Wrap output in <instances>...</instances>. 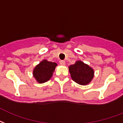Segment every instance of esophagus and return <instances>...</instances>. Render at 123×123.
<instances>
[{
	"mask_svg": "<svg viewBox=\"0 0 123 123\" xmlns=\"http://www.w3.org/2000/svg\"><path fill=\"white\" fill-rule=\"evenodd\" d=\"M60 64L62 66H64L65 65V61L62 60V61H60Z\"/></svg>",
	"mask_w": 123,
	"mask_h": 123,
	"instance_id": "1",
	"label": "esophagus"
}]
</instances>
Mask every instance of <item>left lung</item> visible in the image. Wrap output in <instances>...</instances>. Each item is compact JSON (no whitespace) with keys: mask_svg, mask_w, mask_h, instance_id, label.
<instances>
[{"mask_svg":"<svg viewBox=\"0 0 123 123\" xmlns=\"http://www.w3.org/2000/svg\"><path fill=\"white\" fill-rule=\"evenodd\" d=\"M72 79L80 85H86L93 77L94 72L92 68L81 61H77L69 67Z\"/></svg>","mask_w":123,"mask_h":123,"instance_id":"1","label":"left lung"}]
</instances>
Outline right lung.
I'll list each match as a JSON object with an SVG mask.
<instances>
[{
	"label": "right lung",
	"instance_id": "obj_1",
	"mask_svg": "<svg viewBox=\"0 0 123 123\" xmlns=\"http://www.w3.org/2000/svg\"><path fill=\"white\" fill-rule=\"evenodd\" d=\"M55 62L44 60L35 68L33 70V76L37 82L44 83L51 78L56 66Z\"/></svg>",
	"mask_w": 123,
	"mask_h": 123
}]
</instances>
